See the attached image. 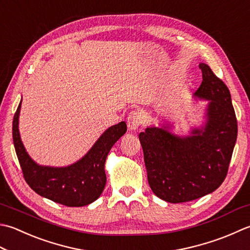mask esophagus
<instances>
[{
    "label": "esophagus",
    "instance_id": "obj_1",
    "mask_svg": "<svg viewBox=\"0 0 250 250\" xmlns=\"http://www.w3.org/2000/svg\"><path fill=\"white\" fill-rule=\"evenodd\" d=\"M142 119H143V117L139 111H132L128 117V128L131 131L138 130L142 124Z\"/></svg>",
    "mask_w": 250,
    "mask_h": 250
}]
</instances>
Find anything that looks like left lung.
I'll return each mask as SVG.
<instances>
[{"mask_svg":"<svg viewBox=\"0 0 250 250\" xmlns=\"http://www.w3.org/2000/svg\"><path fill=\"white\" fill-rule=\"evenodd\" d=\"M203 81L195 96L209 101L206 124L188 136L149 126L139 134L148 184L168 203L190 202L212 193L226 179L237 138L231 94L206 63H199Z\"/></svg>","mask_w":250,"mask_h":250,"instance_id":"1","label":"left lung"}]
</instances>
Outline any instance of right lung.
Masks as SVG:
<instances>
[{
	"instance_id": "obj_1",
	"label": "right lung",
	"mask_w": 250,
	"mask_h": 250,
	"mask_svg": "<svg viewBox=\"0 0 250 250\" xmlns=\"http://www.w3.org/2000/svg\"><path fill=\"white\" fill-rule=\"evenodd\" d=\"M14 115L13 141L23 178L37 194L67 207H82L101 196L106 184L105 161L117 141L126 132L125 121L111 125L95 142L86 155L68 167L40 166L31 159L19 134V112Z\"/></svg>"
}]
</instances>
